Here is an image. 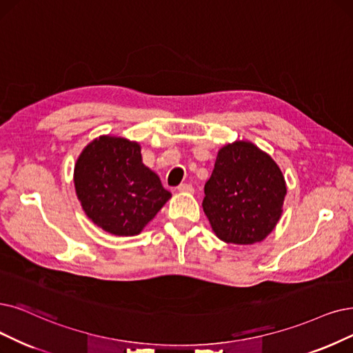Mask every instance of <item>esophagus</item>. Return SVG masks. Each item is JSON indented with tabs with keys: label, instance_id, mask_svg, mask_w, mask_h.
Listing matches in <instances>:
<instances>
[{
	"label": "esophagus",
	"instance_id": "obj_1",
	"mask_svg": "<svg viewBox=\"0 0 353 353\" xmlns=\"http://www.w3.org/2000/svg\"><path fill=\"white\" fill-rule=\"evenodd\" d=\"M178 191L179 192H192L194 188H192L191 184H185V182H184V184H179L178 185Z\"/></svg>",
	"mask_w": 353,
	"mask_h": 353
}]
</instances>
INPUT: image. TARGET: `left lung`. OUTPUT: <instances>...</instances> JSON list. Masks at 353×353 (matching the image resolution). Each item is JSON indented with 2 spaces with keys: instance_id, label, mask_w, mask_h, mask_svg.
I'll use <instances>...</instances> for the list:
<instances>
[{
  "instance_id": "8db88e82",
  "label": "left lung",
  "mask_w": 353,
  "mask_h": 353,
  "mask_svg": "<svg viewBox=\"0 0 353 353\" xmlns=\"http://www.w3.org/2000/svg\"><path fill=\"white\" fill-rule=\"evenodd\" d=\"M204 194L203 210L221 241L252 245L274 230L287 187L270 154L249 142H234L219 150Z\"/></svg>"
}]
</instances>
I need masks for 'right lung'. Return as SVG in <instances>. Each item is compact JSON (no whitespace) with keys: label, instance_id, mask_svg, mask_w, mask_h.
<instances>
[{"label":"right lung","instance_id":"1","mask_svg":"<svg viewBox=\"0 0 353 353\" xmlns=\"http://www.w3.org/2000/svg\"><path fill=\"white\" fill-rule=\"evenodd\" d=\"M75 190L85 214L116 236H134L171 199L159 176L142 162L140 146L101 136L75 165Z\"/></svg>","mask_w":353,"mask_h":353}]
</instances>
